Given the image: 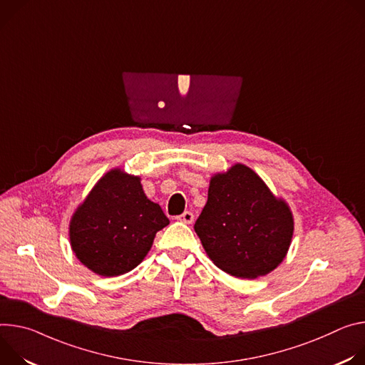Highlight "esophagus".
Masks as SVG:
<instances>
[{"mask_svg": "<svg viewBox=\"0 0 365 365\" xmlns=\"http://www.w3.org/2000/svg\"><path fill=\"white\" fill-rule=\"evenodd\" d=\"M177 220H180V222H182V223L190 225V223H192V222H194V215H192L191 212H184L181 216H178V217H177Z\"/></svg>", "mask_w": 365, "mask_h": 365, "instance_id": "esophagus-1", "label": "esophagus"}]
</instances>
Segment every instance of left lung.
I'll return each mask as SVG.
<instances>
[{"label": "left lung", "mask_w": 365, "mask_h": 365, "mask_svg": "<svg viewBox=\"0 0 365 365\" xmlns=\"http://www.w3.org/2000/svg\"><path fill=\"white\" fill-rule=\"evenodd\" d=\"M194 230L216 267L254 279L286 258L294 220L289 205L277 198L259 175L235 164L212 177L207 203Z\"/></svg>", "instance_id": "obj_1"}]
</instances>
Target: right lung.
Masks as SVG:
<instances>
[{
	"label": "right lung",
	"mask_w": 365,
	"mask_h": 365,
	"mask_svg": "<svg viewBox=\"0 0 365 365\" xmlns=\"http://www.w3.org/2000/svg\"><path fill=\"white\" fill-rule=\"evenodd\" d=\"M167 225L168 217L146 197L140 178L114 168L98 180L72 215L69 240L87 268L115 277L143 261L156 232Z\"/></svg>",
	"instance_id": "right-lung-1"
}]
</instances>
